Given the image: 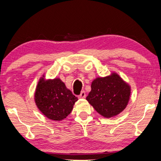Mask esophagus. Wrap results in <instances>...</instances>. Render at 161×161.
<instances>
[{"label": "esophagus", "mask_w": 161, "mask_h": 161, "mask_svg": "<svg viewBox=\"0 0 161 161\" xmlns=\"http://www.w3.org/2000/svg\"><path fill=\"white\" fill-rule=\"evenodd\" d=\"M78 97H79V98H80V99H83V98H85V97H86V92H85L84 91L81 92V93H80V95H79Z\"/></svg>", "instance_id": "1"}]
</instances>
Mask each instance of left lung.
I'll use <instances>...</instances> for the list:
<instances>
[{
	"label": "left lung",
	"instance_id": "8db88e82",
	"mask_svg": "<svg viewBox=\"0 0 161 161\" xmlns=\"http://www.w3.org/2000/svg\"><path fill=\"white\" fill-rule=\"evenodd\" d=\"M92 90L86 100L96 111L105 118L123 111L129 102L130 86L115 72L92 81Z\"/></svg>",
	"mask_w": 161,
	"mask_h": 161
}]
</instances>
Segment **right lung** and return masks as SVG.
Masks as SVG:
<instances>
[{
	"label": "right lung",
	"mask_w": 161,
	"mask_h": 161,
	"mask_svg": "<svg viewBox=\"0 0 161 161\" xmlns=\"http://www.w3.org/2000/svg\"><path fill=\"white\" fill-rule=\"evenodd\" d=\"M34 100L37 108L46 117L61 121L71 113L78 99L60 78L45 80L43 75L37 84Z\"/></svg>",
	"instance_id": "obj_1"
}]
</instances>
